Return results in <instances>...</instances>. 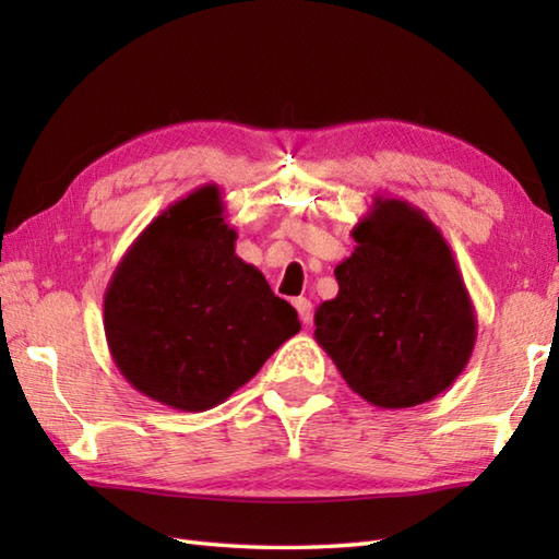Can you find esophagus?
Returning <instances> with one entry per match:
<instances>
[{"instance_id": "esophagus-1", "label": "esophagus", "mask_w": 559, "mask_h": 559, "mask_svg": "<svg viewBox=\"0 0 559 559\" xmlns=\"http://www.w3.org/2000/svg\"><path fill=\"white\" fill-rule=\"evenodd\" d=\"M293 305H295V310H298V314H300V322L302 324H312V302L307 300V298H295Z\"/></svg>"}]
</instances>
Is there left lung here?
I'll return each instance as SVG.
<instances>
[{
    "label": "left lung",
    "mask_w": 559,
    "mask_h": 559,
    "mask_svg": "<svg viewBox=\"0 0 559 559\" xmlns=\"http://www.w3.org/2000/svg\"><path fill=\"white\" fill-rule=\"evenodd\" d=\"M350 235L314 338L367 403L420 406L456 382L476 346L466 283L444 235L408 201L377 194Z\"/></svg>",
    "instance_id": "1"
}]
</instances>
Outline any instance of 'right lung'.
I'll list each match as a JSON object with an SVG mask.
<instances>
[{
    "instance_id": "1",
    "label": "right lung",
    "mask_w": 559,
    "mask_h": 559,
    "mask_svg": "<svg viewBox=\"0 0 559 559\" xmlns=\"http://www.w3.org/2000/svg\"><path fill=\"white\" fill-rule=\"evenodd\" d=\"M235 240L218 185H204L141 230L105 288L117 370L163 406H218L300 331L298 312L235 254Z\"/></svg>"
}]
</instances>
